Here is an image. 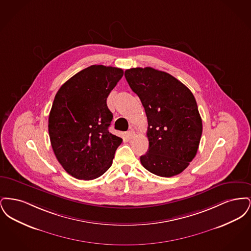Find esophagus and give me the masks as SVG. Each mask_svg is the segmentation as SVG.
I'll use <instances>...</instances> for the list:
<instances>
[{
  "label": "esophagus",
  "instance_id": "34e87169",
  "mask_svg": "<svg viewBox=\"0 0 251 251\" xmlns=\"http://www.w3.org/2000/svg\"><path fill=\"white\" fill-rule=\"evenodd\" d=\"M126 135H127V137H128L129 139H131V138H132V137L135 135V132L133 131V130H131V131H127Z\"/></svg>",
  "mask_w": 251,
  "mask_h": 251
}]
</instances>
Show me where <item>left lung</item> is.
Segmentation results:
<instances>
[{
  "label": "left lung",
  "mask_w": 251,
  "mask_h": 251,
  "mask_svg": "<svg viewBox=\"0 0 251 251\" xmlns=\"http://www.w3.org/2000/svg\"><path fill=\"white\" fill-rule=\"evenodd\" d=\"M125 78L148 119L150 148L142 166L160 177L178 175L195 158L202 133L195 97L172 75L150 67L127 70Z\"/></svg>",
  "instance_id": "8db88e82"
}]
</instances>
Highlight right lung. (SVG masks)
Instances as JSON below:
<instances>
[{"label": "right lung", "mask_w": 251, "mask_h": 251, "mask_svg": "<svg viewBox=\"0 0 251 251\" xmlns=\"http://www.w3.org/2000/svg\"><path fill=\"white\" fill-rule=\"evenodd\" d=\"M122 76L119 68L93 65L72 76L54 97L50 140L61 166L76 179L99 178L112 166L122 139L109 131L113 114L106 100Z\"/></svg>", "instance_id": "obj_1"}]
</instances>
